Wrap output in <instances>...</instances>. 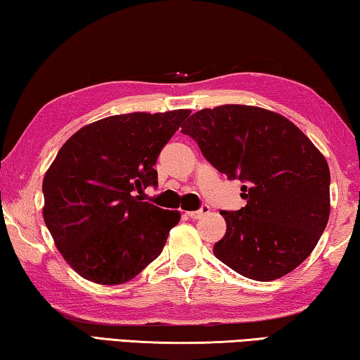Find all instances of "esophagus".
<instances>
[{"label":"esophagus","mask_w":360,"mask_h":360,"mask_svg":"<svg viewBox=\"0 0 360 360\" xmlns=\"http://www.w3.org/2000/svg\"><path fill=\"white\" fill-rule=\"evenodd\" d=\"M209 210H210V207L209 205H201V209L199 210H191V212H186L188 214V217H190V219H193V220H198V219H201V217H204L205 214H209Z\"/></svg>","instance_id":"obj_1"}]
</instances>
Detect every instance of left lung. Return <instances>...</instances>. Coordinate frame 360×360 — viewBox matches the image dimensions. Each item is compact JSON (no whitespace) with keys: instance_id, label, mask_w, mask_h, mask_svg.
I'll return each instance as SVG.
<instances>
[{"instance_id":"obj_1","label":"left lung","mask_w":360,"mask_h":360,"mask_svg":"<svg viewBox=\"0 0 360 360\" xmlns=\"http://www.w3.org/2000/svg\"><path fill=\"white\" fill-rule=\"evenodd\" d=\"M181 134L228 180L243 181L245 207L221 210L226 233L214 255L253 281H274L302 264L330 215L326 158L274 111L223 105L190 116Z\"/></svg>"}]
</instances>
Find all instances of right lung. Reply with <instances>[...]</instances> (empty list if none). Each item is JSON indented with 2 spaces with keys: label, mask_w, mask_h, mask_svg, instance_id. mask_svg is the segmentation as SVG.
I'll return each mask as SVG.
<instances>
[{
  "label": "right lung",
  "mask_w": 360,
  "mask_h": 360,
  "mask_svg": "<svg viewBox=\"0 0 360 360\" xmlns=\"http://www.w3.org/2000/svg\"><path fill=\"white\" fill-rule=\"evenodd\" d=\"M190 110L105 117L72 135L43 180L44 223L76 273L102 285L134 279L161 255L180 212L137 196Z\"/></svg>",
  "instance_id": "right-lung-1"
}]
</instances>
